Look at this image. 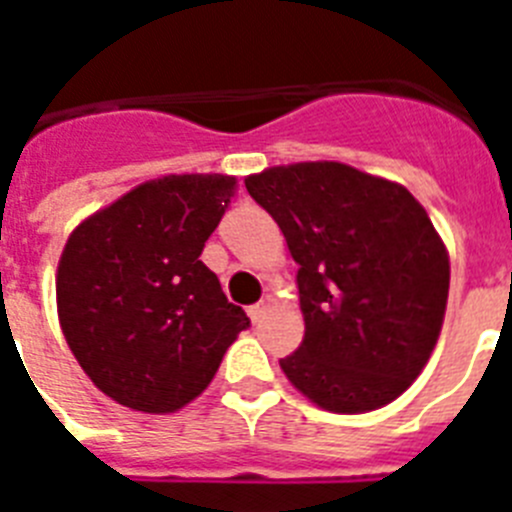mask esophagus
Masks as SVG:
<instances>
[{
    "instance_id": "obj_1",
    "label": "esophagus",
    "mask_w": 512,
    "mask_h": 512,
    "mask_svg": "<svg viewBox=\"0 0 512 512\" xmlns=\"http://www.w3.org/2000/svg\"><path fill=\"white\" fill-rule=\"evenodd\" d=\"M264 315H266V302L264 300L248 307V318H251L253 323H259V320L264 318Z\"/></svg>"
}]
</instances>
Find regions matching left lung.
I'll return each instance as SVG.
<instances>
[{
  "instance_id": "obj_1",
  "label": "left lung",
  "mask_w": 512,
  "mask_h": 512,
  "mask_svg": "<svg viewBox=\"0 0 512 512\" xmlns=\"http://www.w3.org/2000/svg\"><path fill=\"white\" fill-rule=\"evenodd\" d=\"M246 189L287 238L305 338L279 359L330 413L377 410L431 356L449 300V253L405 187L336 161L274 166Z\"/></svg>"
}]
</instances>
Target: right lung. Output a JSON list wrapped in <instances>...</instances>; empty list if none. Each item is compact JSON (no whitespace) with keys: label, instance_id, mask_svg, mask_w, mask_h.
Wrapping results in <instances>:
<instances>
[{"label":"right lung","instance_id":"add662e5","mask_svg":"<svg viewBox=\"0 0 512 512\" xmlns=\"http://www.w3.org/2000/svg\"><path fill=\"white\" fill-rule=\"evenodd\" d=\"M235 189L238 179L223 174L140 184L87 217L63 248V336L89 379L125 408H184L251 325L200 261Z\"/></svg>","mask_w":512,"mask_h":512}]
</instances>
